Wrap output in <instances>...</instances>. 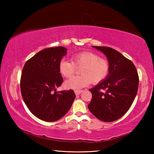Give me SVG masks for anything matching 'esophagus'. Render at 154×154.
I'll list each match as a JSON object with an SVG mask.
<instances>
[{"instance_id":"esophagus-1","label":"esophagus","mask_w":154,"mask_h":154,"mask_svg":"<svg viewBox=\"0 0 154 154\" xmlns=\"http://www.w3.org/2000/svg\"><path fill=\"white\" fill-rule=\"evenodd\" d=\"M82 92V90H75V93L76 95H79Z\"/></svg>"}]
</instances>
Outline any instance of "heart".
<instances>
[{
    "label": "heart",
    "mask_w": 154,
    "mask_h": 154,
    "mask_svg": "<svg viewBox=\"0 0 154 154\" xmlns=\"http://www.w3.org/2000/svg\"><path fill=\"white\" fill-rule=\"evenodd\" d=\"M76 67H82L79 74L72 77L65 82L68 89L79 90L87 86L90 82L94 84L100 83L108 77L111 65L107 60L101 58L98 54L92 52H82L75 54L72 61L62 59L59 62V71L62 76L70 77L75 73Z\"/></svg>",
    "instance_id": "b5f03b06"
}]
</instances>
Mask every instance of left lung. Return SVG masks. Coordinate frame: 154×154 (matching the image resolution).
I'll use <instances>...</instances> for the list:
<instances>
[{
    "label": "left lung",
    "instance_id": "left-lung-1",
    "mask_svg": "<svg viewBox=\"0 0 154 154\" xmlns=\"http://www.w3.org/2000/svg\"><path fill=\"white\" fill-rule=\"evenodd\" d=\"M107 57L111 65L108 77L89 90L92 94L88 109L96 118L111 122L122 118L136 97L139 75L134 64L116 49L94 46ZM103 90H105V92Z\"/></svg>",
    "mask_w": 154,
    "mask_h": 154
}]
</instances>
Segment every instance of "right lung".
<instances>
[{"label":"right lung","mask_w":154,"mask_h":154,"mask_svg":"<svg viewBox=\"0 0 154 154\" xmlns=\"http://www.w3.org/2000/svg\"><path fill=\"white\" fill-rule=\"evenodd\" d=\"M66 54L64 47L45 48L27 60L22 69L23 100L31 113L41 120L51 122L62 118L75 98L72 90L56 91L63 82L59 62Z\"/></svg>","instance_id":"add662e5"}]
</instances>
